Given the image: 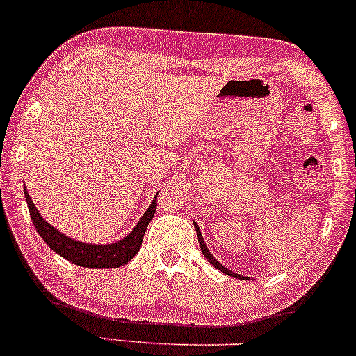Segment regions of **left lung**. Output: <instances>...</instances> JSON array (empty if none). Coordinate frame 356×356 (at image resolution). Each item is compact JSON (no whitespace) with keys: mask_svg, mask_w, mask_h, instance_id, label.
I'll return each instance as SVG.
<instances>
[{"mask_svg":"<svg viewBox=\"0 0 356 356\" xmlns=\"http://www.w3.org/2000/svg\"><path fill=\"white\" fill-rule=\"evenodd\" d=\"M195 229H197V239H199V246H201V251H202V254L206 256V259L209 261V263L212 264V266H214L216 269H219V271L226 273V275H229V276H232V277H241L239 275H234V273L229 271V269H226V268H224L222 264H220L218 259H214V256L211 254V252H209V249H207V246H206V243H204V239H202V236H201V231H199L197 224H195Z\"/></svg>","mask_w":356,"mask_h":356,"instance_id":"obj_1","label":"left lung"}]
</instances>
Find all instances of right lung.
<instances>
[{"label":"right lung","instance_id":"obj_1","mask_svg":"<svg viewBox=\"0 0 356 356\" xmlns=\"http://www.w3.org/2000/svg\"><path fill=\"white\" fill-rule=\"evenodd\" d=\"M24 197H26L28 211H30L31 220H33L36 231L42 236L44 243L48 244V248H51L56 254L65 257V259H68L70 263L76 264V266L95 269L118 268L129 263V261L137 254L138 249H140L147 226H149L155 211H157V195H155V199L152 204H150L149 209L145 211V214L142 216V219L138 220L137 226L134 227L132 232H130L127 238L113 244H85L67 238V236L61 234L60 231H56L55 227L50 226V224L40 216V212L35 207L30 195H28L26 189H24Z\"/></svg>","mask_w":356,"mask_h":356}]
</instances>
